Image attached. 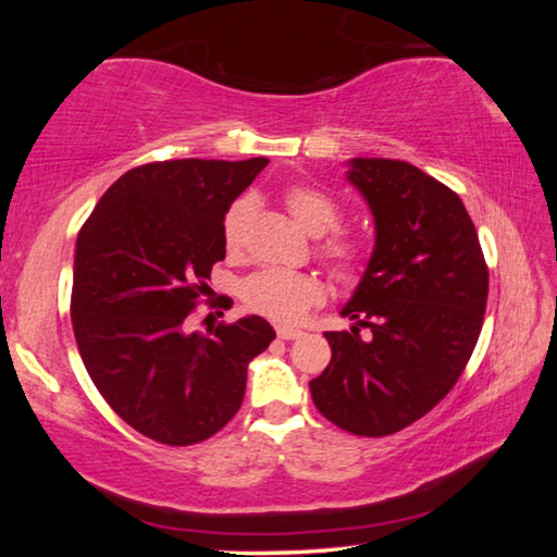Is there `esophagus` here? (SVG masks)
<instances>
[{"label": "esophagus", "instance_id": "34e87169", "mask_svg": "<svg viewBox=\"0 0 557 557\" xmlns=\"http://www.w3.org/2000/svg\"><path fill=\"white\" fill-rule=\"evenodd\" d=\"M275 332H277V336H280V338H285V342H289V338H297V336H301L299 329H292V326H277Z\"/></svg>", "mask_w": 557, "mask_h": 557}]
</instances>
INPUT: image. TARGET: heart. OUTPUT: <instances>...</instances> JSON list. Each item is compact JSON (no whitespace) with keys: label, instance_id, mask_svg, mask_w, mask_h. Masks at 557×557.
<instances>
[{"label":"heart","instance_id":"1","mask_svg":"<svg viewBox=\"0 0 557 557\" xmlns=\"http://www.w3.org/2000/svg\"><path fill=\"white\" fill-rule=\"evenodd\" d=\"M287 209L295 215V221L312 235H324L334 231L342 221V209H338L332 196L319 191L314 186H295L287 191ZM252 201L240 199L235 201L223 221V238L228 248H238L243 243L245 223L250 219ZM326 258L334 262L338 270H354L356 265V248L348 240L329 243ZM322 295L319 282L301 272H292L285 268H262L252 272L250 277L240 282V297L252 312L262 317L277 319V322H295Z\"/></svg>","mask_w":557,"mask_h":557}]
</instances>
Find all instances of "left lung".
<instances>
[{
	"instance_id": "left-lung-1",
	"label": "left lung",
	"mask_w": 557,
	"mask_h": 557,
	"mask_svg": "<svg viewBox=\"0 0 557 557\" xmlns=\"http://www.w3.org/2000/svg\"><path fill=\"white\" fill-rule=\"evenodd\" d=\"M375 243L342 317L332 361L309 381L317 410L346 432L393 435L451 391L482 332L488 272L459 196L398 159L354 157ZM369 327L366 337L360 329Z\"/></svg>"
}]
</instances>
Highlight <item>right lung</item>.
<instances>
[{
  "mask_svg": "<svg viewBox=\"0 0 557 557\" xmlns=\"http://www.w3.org/2000/svg\"><path fill=\"white\" fill-rule=\"evenodd\" d=\"M265 157L174 159L129 169L75 243L71 319L88 375L129 428L184 447L238 412L248 363L275 329L248 314L188 332L186 317L225 258L223 221Z\"/></svg>",
  "mask_w": 557,
  "mask_h": 557,
  "instance_id": "1",
  "label": "right lung"
}]
</instances>
